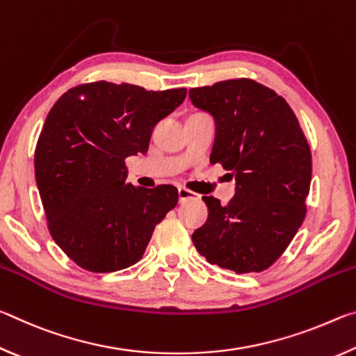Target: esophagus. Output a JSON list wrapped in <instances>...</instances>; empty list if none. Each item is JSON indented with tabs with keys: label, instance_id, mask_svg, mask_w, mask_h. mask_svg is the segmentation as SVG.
Listing matches in <instances>:
<instances>
[{
	"label": "esophagus",
	"instance_id": "34e87169",
	"mask_svg": "<svg viewBox=\"0 0 356 356\" xmlns=\"http://www.w3.org/2000/svg\"><path fill=\"white\" fill-rule=\"evenodd\" d=\"M190 200H197L196 193H193L190 190L184 188V186H180V188H179V201L185 202V201H190Z\"/></svg>",
	"mask_w": 356,
	"mask_h": 356
}]
</instances>
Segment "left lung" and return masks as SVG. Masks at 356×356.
<instances>
[{
	"mask_svg": "<svg viewBox=\"0 0 356 356\" xmlns=\"http://www.w3.org/2000/svg\"><path fill=\"white\" fill-rule=\"evenodd\" d=\"M190 100L215 120L210 163L236 177L227 206L204 196L206 225L193 243L207 262L236 273L268 268L305 220L311 150L287 102L248 78L190 89Z\"/></svg>",
	"mask_w": 356,
	"mask_h": 356,
	"instance_id": "left-lung-1",
	"label": "left lung"
}]
</instances>
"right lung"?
Instances as JSON below:
<instances>
[{
    "mask_svg": "<svg viewBox=\"0 0 356 356\" xmlns=\"http://www.w3.org/2000/svg\"><path fill=\"white\" fill-rule=\"evenodd\" d=\"M185 95V88L95 81L69 89L48 113L34 154L35 184L51 237L81 268L110 273L136 264L177 206L176 186L127 184L125 159L147 152L154 127Z\"/></svg>",
    "mask_w": 356,
    "mask_h": 356,
    "instance_id": "obj_1",
    "label": "right lung"
}]
</instances>
